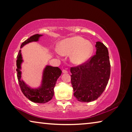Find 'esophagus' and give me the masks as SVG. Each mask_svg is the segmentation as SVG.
I'll return each instance as SVG.
<instances>
[{"instance_id":"34e87169","label":"esophagus","mask_w":132,"mask_h":132,"mask_svg":"<svg viewBox=\"0 0 132 132\" xmlns=\"http://www.w3.org/2000/svg\"><path fill=\"white\" fill-rule=\"evenodd\" d=\"M62 72H63V73H68V70H65V69H63V70H62Z\"/></svg>"}]
</instances>
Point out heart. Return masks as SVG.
I'll use <instances>...</instances> for the list:
<instances>
[{
	"instance_id": "obj_1",
	"label": "heart",
	"mask_w": 132,
	"mask_h": 132,
	"mask_svg": "<svg viewBox=\"0 0 132 132\" xmlns=\"http://www.w3.org/2000/svg\"><path fill=\"white\" fill-rule=\"evenodd\" d=\"M93 50L91 42L79 36L63 39L58 45L59 52L63 55H71V61L76 64H82L87 61Z\"/></svg>"
}]
</instances>
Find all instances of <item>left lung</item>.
Returning <instances> with one entry per match:
<instances>
[{"instance_id": "obj_1", "label": "left lung", "mask_w": 132, "mask_h": 132, "mask_svg": "<svg viewBox=\"0 0 132 132\" xmlns=\"http://www.w3.org/2000/svg\"><path fill=\"white\" fill-rule=\"evenodd\" d=\"M96 54L81 64L70 69L74 96L89 102L100 97L108 84L111 73L108 48L101 42L95 45Z\"/></svg>"}]
</instances>
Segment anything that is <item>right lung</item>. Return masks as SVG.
<instances>
[{
	"mask_svg": "<svg viewBox=\"0 0 132 132\" xmlns=\"http://www.w3.org/2000/svg\"><path fill=\"white\" fill-rule=\"evenodd\" d=\"M42 35L35 34L30 37L22 43L20 48H21L29 42L38 41L39 38ZM17 59V76L22 93L29 100L35 103L44 104L50 101L54 95L53 88L57 79L61 75L62 70L58 67L46 66L43 72L41 86L38 88H31L21 79V64L23 62L21 50L19 51Z\"/></svg>",
	"mask_w": 132,
	"mask_h": 132,
	"instance_id": "add662e5",
	"label": "right lung"
}]
</instances>
